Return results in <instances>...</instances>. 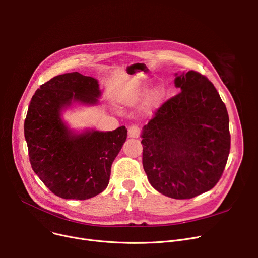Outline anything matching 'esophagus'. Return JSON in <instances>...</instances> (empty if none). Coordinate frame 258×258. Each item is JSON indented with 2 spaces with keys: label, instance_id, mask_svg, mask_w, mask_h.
Returning a JSON list of instances; mask_svg holds the SVG:
<instances>
[{
  "label": "esophagus",
  "instance_id": "34e87169",
  "mask_svg": "<svg viewBox=\"0 0 258 258\" xmlns=\"http://www.w3.org/2000/svg\"><path fill=\"white\" fill-rule=\"evenodd\" d=\"M141 134V130L137 125H132L128 127V136L131 138H138Z\"/></svg>",
  "mask_w": 258,
  "mask_h": 258
}]
</instances>
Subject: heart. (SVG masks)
<instances>
[{
    "mask_svg": "<svg viewBox=\"0 0 258 258\" xmlns=\"http://www.w3.org/2000/svg\"><path fill=\"white\" fill-rule=\"evenodd\" d=\"M148 93H150V89L147 88V86H143L137 90H135L134 92H132L128 96H126L123 100V103L125 105H128V106H133V105H136L137 103H139L141 100H143ZM162 92L161 91H157L154 93L153 95V102L155 103H158L161 98H162Z\"/></svg>",
    "mask_w": 258,
    "mask_h": 258,
    "instance_id": "b5f03b06",
    "label": "heart"
}]
</instances>
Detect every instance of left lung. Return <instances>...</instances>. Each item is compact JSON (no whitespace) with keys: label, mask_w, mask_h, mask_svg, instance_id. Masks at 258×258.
<instances>
[{"label":"left lung","mask_w":258,"mask_h":258,"mask_svg":"<svg viewBox=\"0 0 258 258\" xmlns=\"http://www.w3.org/2000/svg\"><path fill=\"white\" fill-rule=\"evenodd\" d=\"M181 89L144 125L142 164L160 194L184 200L213 188L230 153L229 116L211 81L194 70L178 75Z\"/></svg>","instance_id":"obj_1"}]
</instances>
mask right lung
<instances>
[{
	"mask_svg": "<svg viewBox=\"0 0 258 258\" xmlns=\"http://www.w3.org/2000/svg\"><path fill=\"white\" fill-rule=\"evenodd\" d=\"M98 81L78 72L51 78L31 98L24 123L30 164L50 191L62 199L87 200L108 185L111 167L127 130L73 134L60 118L72 101L95 103Z\"/></svg>",
	"mask_w": 258,
	"mask_h": 258,
	"instance_id": "obj_1",
	"label": "right lung"
}]
</instances>
